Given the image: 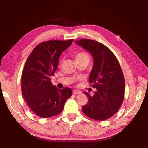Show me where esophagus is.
<instances>
[{
    "instance_id": "1",
    "label": "esophagus",
    "mask_w": 148,
    "mask_h": 148,
    "mask_svg": "<svg viewBox=\"0 0 148 148\" xmlns=\"http://www.w3.org/2000/svg\"><path fill=\"white\" fill-rule=\"evenodd\" d=\"M73 92V93L75 94V95H77V94H80L81 93L80 91L77 90H74L73 92Z\"/></svg>"
}]
</instances>
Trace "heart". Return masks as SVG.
Here are the masks:
<instances>
[{"mask_svg": "<svg viewBox=\"0 0 148 148\" xmlns=\"http://www.w3.org/2000/svg\"><path fill=\"white\" fill-rule=\"evenodd\" d=\"M74 58L76 62H80V61H84V60L89 61V56L84 51L77 52L76 54L74 55Z\"/></svg>", "mask_w": 148, "mask_h": 148, "instance_id": "b5f03b06", "label": "heart"}]
</instances>
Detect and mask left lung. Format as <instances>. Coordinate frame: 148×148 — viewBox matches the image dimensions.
<instances>
[{
    "label": "left lung",
    "instance_id": "1",
    "mask_svg": "<svg viewBox=\"0 0 148 148\" xmlns=\"http://www.w3.org/2000/svg\"><path fill=\"white\" fill-rule=\"evenodd\" d=\"M75 42L89 51L94 60L89 82L97 91L93 95L84 92L88 100L82 111L93 119L106 120L118 111L123 101L125 83L120 65L114 53L103 44L88 39Z\"/></svg>",
    "mask_w": 148,
    "mask_h": 148
}]
</instances>
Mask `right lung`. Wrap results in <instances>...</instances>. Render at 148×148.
Listing matches in <instances>:
<instances>
[{
    "instance_id": "obj_1",
    "label": "right lung",
    "mask_w": 148,
    "mask_h": 148,
    "mask_svg": "<svg viewBox=\"0 0 148 148\" xmlns=\"http://www.w3.org/2000/svg\"><path fill=\"white\" fill-rule=\"evenodd\" d=\"M72 42L73 39L40 42L27 59L21 74V92L27 105L39 117L59 114L72 95L70 88L59 90L50 77L57 69L60 56Z\"/></svg>"
}]
</instances>
